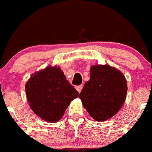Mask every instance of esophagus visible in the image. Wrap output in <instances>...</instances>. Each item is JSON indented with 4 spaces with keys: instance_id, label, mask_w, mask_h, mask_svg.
I'll return each instance as SVG.
<instances>
[{
    "instance_id": "obj_1",
    "label": "esophagus",
    "mask_w": 152,
    "mask_h": 152,
    "mask_svg": "<svg viewBox=\"0 0 152 152\" xmlns=\"http://www.w3.org/2000/svg\"><path fill=\"white\" fill-rule=\"evenodd\" d=\"M82 88H83V86L82 85H80V86H76V89H77V91H78V92H80L81 91V90H82Z\"/></svg>"
}]
</instances>
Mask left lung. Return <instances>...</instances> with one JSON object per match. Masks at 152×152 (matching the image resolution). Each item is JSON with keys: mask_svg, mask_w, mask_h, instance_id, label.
Segmentation results:
<instances>
[{"mask_svg": "<svg viewBox=\"0 0 152 152\" xmlns=\"http://www.w3.org/2000/svg\"><path fill=\"white\" fill-rule=\"evenodd\" d=\"M126 92V80L119 70L108 65H95L91 67L90 79L79 97L91 117L102 122L121 109Z\"/></svg>", "mask_w": 152, "mask_h": 152, "instance_id": "1", "label": "left lung"}]
</instances>
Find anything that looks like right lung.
I'll list each match as a JSON object with an SVG mask.
<instances>
[{
  "mask_svg": "<svg viewBox=\"0 0 152 152\" xmlns=\"http://www.w3.org/2000/svg\"><path fill=\"white\" fill-rule=\"evenodd\" d=\"M27 100L33 112L44 121H59L79 93L58 66L35 72L26 84Z\"/></svg>",
  "mask_w": 152,
  "mask_h": 152,
  "instance_id": "1",
  "label": "right lung"
}]
</instances>
